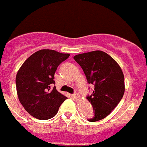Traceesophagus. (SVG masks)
<instances>
[{"instance_id": "esophagus-1", "label": "esophagus", "mask_w": 147, "mask_h": 147, "mask_svg": "<svg viewBox=\"0 0 147 147\" xmlns=\"http://www.w3.org/2000/svg\"><path fill=\"white\" fill-rule=\"evenodd\" d=\"M72 96L74 97V98H76V99H80V96L76 93H74V94H73Z\"/></svg>"}]
</instances>
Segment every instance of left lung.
I'll return each instance as SVG.
<instances>
[{"mask_svg":"<svg viewBox=\"0 0 147 147\" xmlns=\"http://www.w3.org/2000/svg\"><path fill=\"white\" fill-rule=\"evenodd\" d=\"M74 59L82 68L88 82L94 85L92 94L87 96L93 106L94 115L88 121L102 120L115 109L124 96V76L121 68L102 51L77 54Z\"/></svg>","mask_w":147,"mask_h":147,"instance_id":"1","label":"left lung"}]
</instances>
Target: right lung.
<instances>
[{"instance_id": "1", "label": "right lung", "mask_w": 147, "mask_h": 147, "mask_svg": "<svg viewBox=\"0 0 147 147\" xmlns=\"http://www.w3.org/2000/svg\"><path fill=\"white\" fill-rule=\"evenodd\" d=\"M69 56L50 49L40 50L30 56L18 71L15 82L18 98L33 117L51 119L67 98L53 85L57 67Z\"/></svg>"}]
</instances>
